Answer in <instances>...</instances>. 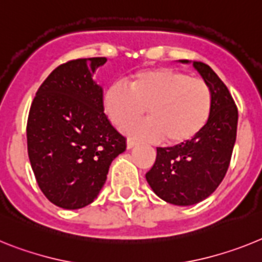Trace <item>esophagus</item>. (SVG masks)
Listing matches in <instances>:
<instances>
[{
    "mask_svg": "<svg viewBox=\"0 0 262 262\" xmlns=\"http://www.w3.org/2000/svg\"><path fill=\"white\" fill-rule=\"evenodd\" d=\"M136 145H137V142H136L134 140H130V138H129V140L126 141V147H128V149H133Z\"/></svg>",
    "mask_w": 262,
    "mask_h": 262,
    "instance_id": "34e87169",
    "label": "esophagus"
}]
</instances>
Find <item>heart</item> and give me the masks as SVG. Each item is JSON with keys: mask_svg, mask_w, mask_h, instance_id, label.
Segmentation results:
<instances>
[{"mask_svg": "<svg viewBox=\"0 0 262 262\" xmlns=\"http://www.w3.org/2000/svg\"><path fill=\"white\" fill-rule=\"evenodd\" d=\"M103 108L109 121L122 126L140 118L146 109L149 120L132 122L126 133L144 140H159L171 146L194 140L208 122L212 95L208 84L177 68L159 67L137 72L128 87L113 83L105 88Z\"/></svg>", "mask_w": 262, "mask_h": 262, "instance_id": "1", "label": "heart"}]
</instances>
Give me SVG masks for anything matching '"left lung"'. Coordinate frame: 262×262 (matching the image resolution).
I'll return each mask as SVG.
<instances>
[{"label":"left lung","instance_id":"left-lung-1","mask_svg":"<svg viewBox=\"0 0 262 262\" xmlns=\"http://www.w3.org/2000/svg\"><path fill=\"white\" fill-rule=\"evenodd\" d=\"M192 64L212 95L208 122L187 144L157 147L156 162L146 172L154 192L175 206L199 203L217 188L229 167L237 133V106L227 85L206 63Z\"/></svg>","mask_w":262,"mask_h":262}]
</instances>
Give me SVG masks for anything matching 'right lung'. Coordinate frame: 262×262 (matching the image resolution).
Returning <instances> with one entry per match:
<instances>
[{"mask_svg":"<svg viewBox=\"0 0 262 262\" xmlns=\"http://www.w3.org/2000/svg\"><path fill=\"white\" fill-rule=\"evenodd\" d=\"M105 58L74 59L40 84L27 118V153L36 183L55 206L77 210L96 199L109 166L126 149L92 79Z\"/></svg>","mask_w":262,"mask_h":262,"instance_id":"add662e5","label":"right lung"}]
</instances>
